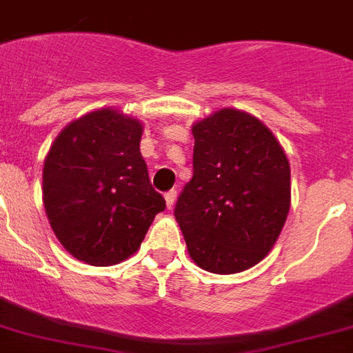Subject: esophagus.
Segmentation results:
<instances>
[{"label": "esophagus", "instance_id": "34e87169", "mask_svg": "<svg viewBox=\"0 0 353 353\" xmlns=\"http://www.w3.org/2000/svg\"><path fill=\"white\" fill-rule=\"evenodd\" d=\"M176 198H177V192H176V190H174V189L168 190V192L164 194V200H166V205H168V208H172V205L176 203Z\"/></svg>", "mask_w": 353, "mask_h": 353}]
</instances>
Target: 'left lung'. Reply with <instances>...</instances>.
Segmentation results:
<instances>
[{
    "mask_svg": "<svg viewBox=\"0 0 353 353\" xmlns=\"http://www.w3.org/2000/svg\"><path fill=\"white\" fill-rule=\"evenodd\" d=\"M192 137V179L174 208L190 258L219 275L249 270L288 216L286 153L260 119L230 108L194 125Z\"/></svg>",
    "mask_w": 353,
    "mask_h": 353,
    "instance_id": "obj_1",
    "label": "left lung"
}]
</instances>
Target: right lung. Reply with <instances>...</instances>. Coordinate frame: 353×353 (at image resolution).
I'll return each instance as SVG.
<instances>
[{
  "instance_id": "1",
  "label": "right lung",
  "mask_w": 353,
  "mask_h": 353,
  "mask_svg": "<svg viewBox=\"0 0 353 353\" xmlns=\"http://www.w3.org/2000/svg\"><path fill=\"white\" fill-rule=\"evenodd\" d=\"M140 138V121L97 110L67 125L46 155L44 210L57 239L82 262L129 258L166 210L151 187Z\"/></svg>"
}]
</instances>
